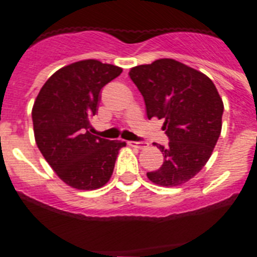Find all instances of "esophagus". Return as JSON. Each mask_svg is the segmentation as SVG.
<instances>
[{"label": "esophagus", "mask_w": 257, "mask_h": 257, "mask_svg": "<svg viewBox=\"0 0 257 257\" xmlns=\"http://www.w3.org/2000/svg\"><path fill=\"white\" fill-rule=\"evenodd\" d=\"M127 144L138 149H145L148 147V143L147 142H127Z\"/></svg>", "instance_id": "34e87169"}]
</instances>
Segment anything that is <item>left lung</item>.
Here are the masks:
<instances>
[{
	"label": "left lung",
	"instance_id": "left-lung-1",
	"mask_svg": "<svg viewBox=\"0 0 257 257\" xmlns=\"http://www.w3.org/2000/svg\"><path fill=\"white\" fill-rule=\"evenodd\" d=\"M148 118L163 119L167 147L154 144L165 161L149 180L161 187H179L193 179L210 160L221 133L224 103L213 82L199 70L174 59L131 68Z\"/></svg>",
	"mask_w": 257,
	"mask_h": 257
}]
</instances>
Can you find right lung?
I'll use <instances>...</instances> for the list:
<instances>
[{
	"label": "right lung",
	"instance_id": "right-lung-1",
	"mask_svg": "<svg viewBox=\"0 0 257 257\" xmlns=\"http://www.w3.org/2000/svg\"><path fill=\"white\" fill-rule=\"evenodd\" d=\"M122 68L95 59L72 63L47 79L32 108L38 149L67 185L79 190L104 187L126 143L88 133L100 90Z\"/></svg>",
	"mask_w": 257,
	"mask_h": 257
}]
</instances>
